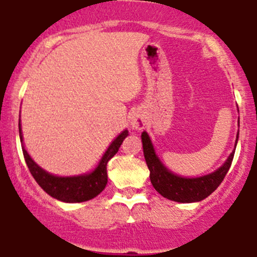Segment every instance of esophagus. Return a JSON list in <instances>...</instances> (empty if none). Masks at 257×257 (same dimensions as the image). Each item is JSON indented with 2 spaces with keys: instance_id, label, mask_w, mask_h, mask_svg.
Returning <instances> with one entry per match:
<instances>
[{
  "instance_id": "1",
  "label": "esophagus",
  "mask_w": 257,
  "mask_h": 257,
  "mask_svg": "<svg viewBox=\"0 0 257 257\" xmlns=\"http://www.w3.org/2000/svg\"><path fill=\"white\" fill-rule=\"evenodd\" d=\"M131 125L132 128L137 129V131H141V129L144 128V125H146V118H144V115L141 111H136V113L132 114Z\"/></svg>"
}]
</instances>
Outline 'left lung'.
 <instances>
[{
  "label": "left lung",
  "instance_id": "left-lung-1",
  "mask_svg": "<svg viewBox=\"0 0 257 257\" xmlns=\"http://www.w3.org/2000/svg\"><path fill=\"white\" fill-rule=\"evenodd\" d=\"M142 142H143L144 158H146L147 166L149 168V178H151L156 191L168 200L182 203L197 202V201H202L208 197L223 181L230 169L233 154H235V152H232L226 163L213 173L198 177V178H182V177L171 173L159 162L154 153L151 139L146 132L142 133Z\"/></svg>",
  "mask_w": 257,
  "mask_h": 257
}]
</instances>
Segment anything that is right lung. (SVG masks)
Listing matches in <instances>:
<instances>
[{
  "label": "right lung",
  "mask_w": 257,
  "mask_h": 257,
  "mask_svg": "<svg viewBox=\"0 0 257 257\" xmlns=\"http://www.w3.org/2000/svg\"><path fill=\"white\" fill-rule=\"evenodd\" d=\"M20 126V124H19ZM20 139L22 141L21 126H20ZM128 136V131H124L123 133L116 137L115 141L110 144L108 151L105 152L104 157L101 158L100 163L96 167L95 171L85 176L78 177H55L49 174L44 169L40 168L36 163L31 159L26 149L22 146V153H24L25 161L29 167L30 173L35 178V181L39 183V186L46 192L47 195L62 202H84L89 201L96 196L105 188L108 183V174H106V164L115 156L119 147L123 143L124 138Z\"/></svg>",
  "instance_id": "add662e5"
}]
</instances>
